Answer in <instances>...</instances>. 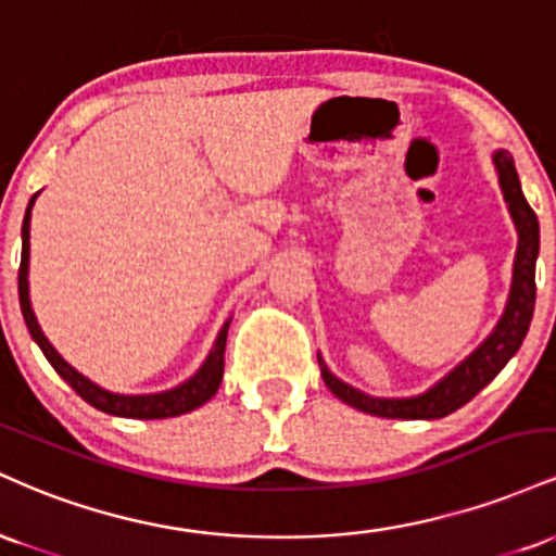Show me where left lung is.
<instances>
[{
    "label": "left lung",
    "instance_id": "8db88e82",
    "mask_svg": "<svg viewBox=\"0 0 556 556\" xmlns=\"http://www.w3.org/2000/svg\"><path fill=\"white\" fill-rule=\"evenodd\" d=\"M494 164L496 172H500L504 201H507L509 214H513L515 227H518L520 235L518 256H515L513 271V290H509L507 308H504V316L500 318V324H496V329L491 331L489 340L483 342L473 355H468V358H465L450 376H444L437 387H431L426 394H418V397L410 400L368 397V394H363L358 389H353L337 379V376L324 366V361H318L324 384H327L331 389V394H337L342 402H348V405L379 418H444L450 416V413H455L457 407H463L465 402L473 400L520 350V344L528 334V327H531L535 305L539 219H535V212L528 206L526 195H522L513 156H509L507 151H496Z\"/></svg>",
    "mask_w": 556,
    "mask_h": 556
}]
</instances>
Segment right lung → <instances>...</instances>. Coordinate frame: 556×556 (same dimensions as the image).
Instances as JSON below:
<instances>
[{
  "instance_id": "right-lung-1",
  "label": "right lung",
  "mask_w": 556,
  "mask_h": 556,
  "mask_svg": "<svg viewBox=\"0 0 556 556\" xmlns=\"http://www.w3.org/2000/svg\"><path fill=\"white\" fill-rule=\"evenodd\" d=\"M36 195L30 198L28 208H25L23 219V256H21V271H17V292H21V311L25 318V327H28L30 337H34L41 353L47 355V361L52 363V368L62 379L67 381L75 392L80 394L88 405H93L96 410L110 413V416H123V418H175L182 416V413L195 410L203 402H208L216 394V389L222 384V374H225V344H227V324L225 329L216 337V344L208 355L206 363L201 366L193 379H188L185 384L169 389V392L159 394H114L106 392V389L96 387L93 381H88L86 376H80L73 366H67L65 361L60 358V353L49 344L43 331L38 329V321L30 311L28 300V251H30V208H34Z\"/></svg>"
}]
</instances>
